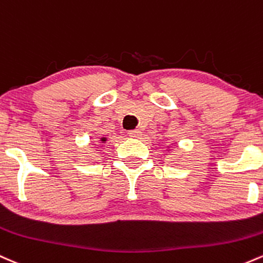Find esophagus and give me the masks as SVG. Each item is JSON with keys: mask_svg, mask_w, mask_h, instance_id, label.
Here are the masks:
<instances>
[{"mask_svg": "<svg viewBox=\"0 0 263 263\" xmlns=\"http://www.w3.org/2000/svg\"><path fill=\"white\" fill-rule=\"evenodd\" d=\"M141 134H142V132H141L140 129H131V131L128 132L129 137H132V138H140Z\"/></svg>", "mask_w": 263, "mask_h": 263, "instance_id": "esophagus-1", "label": "esophagus"}]
</instances>
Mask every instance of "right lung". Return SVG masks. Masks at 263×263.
Listing matches in <instances>:
<instances>
[{
  "label": "right lung",
  "mask_w": 263,
  "mask_h": 263,
  "mask_svg": "<svg viewBox=\"0 0 263 263\" xmlns=\"http://www.w3.org/2000/svg\"><path fill=\"white\" fill-rule=\"evenodd\" d=\"M102 141H106V140H105V138H102Z\"/></svg>",
  "instance_id": "1"
}]
</instances>
